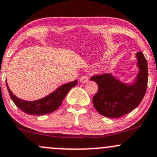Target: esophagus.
Wrapping results in <instances>:
<instances>
[{
	"label": "esophagus",
	"instance_id": "34e87169",
	"mask_svg": "<svg viewBox=\"0 0 157 157\" xmlns=\"http://www.w3.org/2000/svg\"><path fill=\"white\" fill-rule=\"evenodd\" d=\"M89 79H90V78H89L87 76H83V77H82L80 79V81L81 82V83H86V82L88 81Z\"/></svg>",
	"mask_w": 157,
	"mask_h": 157
}]
</instances>
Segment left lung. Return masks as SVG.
<instances>
[{
	"mask_svg": "<svg viewBox=\"0 0 157 157\" xmlns=\"http://www.w3.org/2000/svg\"><path fill=\"white\" fill-rule=\"evenodd\" d=\"M138 73L132 81L124 83L112 74L94 76L90 80L98 84L93 98L95 109L109 118H120L137 108L146 93L148 67L143 53H136Z\"/></svg>",
	"mask_w": 157,
	"mask_h": 157,
	"instance_id": "1",
	"label": "left lung"
}]
</instances>
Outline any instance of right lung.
<instances>
[{"label": "right lung", "instance_id": "1", "mask_svg": "<svg viewBox=\"0 0 157 157\" xmlns=\"http://www.w3.org/2000/svg\"><path fill=\"white\" fill-rule=\"evenodd\" d=\"M77 82L78 80H75L74 81L64 83L48 96L34 101L23 100V99L17 97L11 92L7 82L6 83H7V90H8L13 102L20 110L28 115H42L52 113L59 108L63 99L65 98L66 95L67 94L71 88L77 84Z\"/></svg>", "mask_w": 157, "mask_h": 157}]
</instances>
